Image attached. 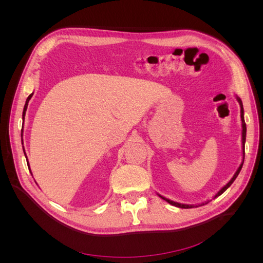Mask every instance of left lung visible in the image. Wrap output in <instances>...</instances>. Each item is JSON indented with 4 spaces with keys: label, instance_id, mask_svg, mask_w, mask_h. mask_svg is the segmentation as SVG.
Here are the masks:
<instances>
[{
    "label": "left lung",
    "instance_id": "1",
    "mask_svg": "<svg viewBox=\"0 0 263 263\" xmlns=\"http://www.w3.org/2000/svg\"><path fill=\"white\" fill-rule=\"evenodd\" d=\"M237 100H238V102H239V104H240V116H241V122H242V148H243V160H245V142H246V132H247V127H246V123H245V118H243V107H242V102H241V100L240 99H238L237 98ZM242 164H243V162L240 164V166L239 168H238V170H237V172L235 173V176L233 177V179L230 180L227 184L222 187L219 192L215 195V197H217V196H219L220 194H222L225 192V191L233 184V182L236 180V178L238 177V174H239V172H240V170H241V168H242ZM160 197L161 198H163L164 201H166L168 202L169 204H171V205H173V206H177V208H181V209H191V208H194V206H192V205H185V204H180V203H177V202H173V201H170V200H168V198H165V197H163V196H161L160 195ZM197 208V206H196Z\"/></svg>",
    "mask_w": 263,
    "mask_h": 263
}]
</instances>
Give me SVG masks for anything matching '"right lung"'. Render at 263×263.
<instances>
[{"mask_svg":"<svg viewBox=\"0 0 263 263\" xmlns=\"http://www.w3.org/2000/svg\"><path fill=\"white\" fill-rule=\"evenodd\" d=\"M33 97V93H31L29 97L27 98V100H26V103H25V106H24V110H23V119H24V117H25V113H26V109H27V105H28V102H29V100H30V98Z\"/></svg>","mask_w":263,"mask_h":263,"instance_id":"right-lung-1","label":"right lung"}]
</instances>
